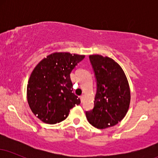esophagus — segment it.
Here are the masks:
<instances>
[{"label": "esophagus", "mask_w": 158, "mask_h": 158, "mask_svg": "<svg viewBox=\"0 0 158 158\" xmlns=\"http://www.w3.org/2000/svg\"><path fill=\"white\" fill-rule=\"evenodd\" d=\"M84 98H85V95H84V94H82V95L80 96V99H81V102H83V100H84Z\"/></svg>", "instance_id": "34e87169"}]
</instances>
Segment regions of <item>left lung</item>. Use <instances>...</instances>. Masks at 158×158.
I'll return each instance as SVG.
<instances>
[{
	"instance_id": "1",
	"label": "left lung",
	"mask_w": 158,
	"mask_h": 158,
	"mask_svg": "<svg viewBox=\"0 0 158 158\" xmlns=\"http://www.w3.org/2000/svg\"><path fill=\"white\" fill-rule=\"evenodd\" d=\"M97 93L92 110L85 112L87 119L97 128L114 126L124 118L129 108L131 94L124 71L115 61L100 55H90Z\"/></svg>"
}]
</instances>
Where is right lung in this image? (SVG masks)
<instances>
[{"label":"right lung","mask_w":158,"mask_h":158,"mask_svg":"<svg viewBox=\"0 0 158 158\" xmlns=\"http://www.w3.org/2000/svg\"><path fill=\"white\" fill-rule=\"evenodd\" d=\"M85 56L55 52L41 60L27 85V101L36 117L48 124L64 120L71 108L80 104L73 92L70 73Z\"/></svg>","instance_id":"1"}]
</instances>
